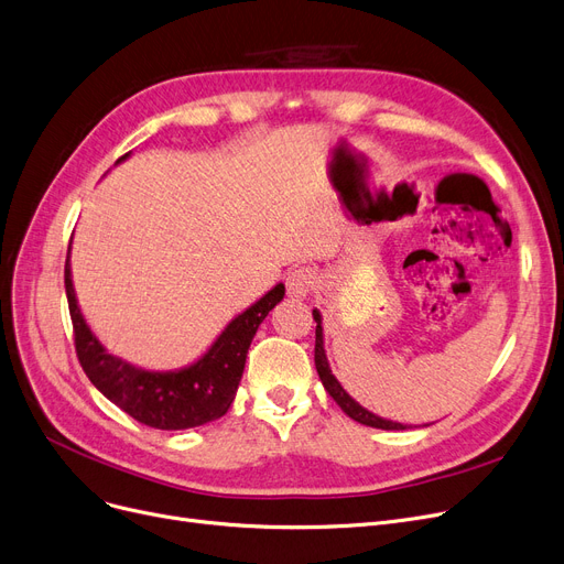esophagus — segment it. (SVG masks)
Here are the masks:
<instances>
[{
	"label": "esophagus",
	"instance_id": "34e87169",
	"mask_svg": "<svg viewBox=\"0 0 564 564\" xmlns=\"http://www.w3.org/2000/svg\"><path fill=\"white\" fill-rule=\"evenodd\" d=\"M317 276L311 267H300V269H292L285 279V288H288V295L295 297V300H306L311 292L315 290Z\"/></svg>",
	"mask_w": 564,
	"mask_h": 564
}]
</instances>
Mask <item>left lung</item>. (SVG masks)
I'll return each mask as SVG.
<instances>
[{"instance_id": "8db88e82", "label": "left lung", "mask_w": 564, "mask_h": 564, "mask_svg": "<svg viewBox=\"0 0 564 564\" xmlns=\"http://www.w3.org/2000/svg\"><path fill=\"white\" fill-rule=\"evenodd\" d=\"M313 321L317 323L315 327V369L317 376H321L325 389L329 391V397L340 405V410L348 414L350 420L364 424V426H373V429H382V431H403L408 429L401 422H391L384 417H378L371 410H366L364 405H359L346 389L340 387V382L336 380V376L329 369V361H327V352H325V334H323V315L317 308H313Z\"/></svg>"}]
</instances>
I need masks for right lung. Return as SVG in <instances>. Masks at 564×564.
Returning a JSON list of instances; mask_svg holds the SVG:
<instances>
[{
    "label": "right lung",
    "mask_w": 564,
    "mask_h": 564,
    "mask_svg": "<svg viewBox=\"0 0 564 564\" xmlns=\"http://www.w3.org/2000/svg\"><path fill=\"white\" fill-rule=\"evenodd\" d=\"M127 159L129 154L117 163ZM64 285L76 334V352L87 378L133 420L161 431L193 429L224 417L235 401L247 352L260 323L285 295V285L276 283L256 304L232 317L203 357L175 371H150L110 355L89 329L70 279V249L64 267Z\"/></svg>",
    "instance_id": "obj_1"
}]
</instances>
